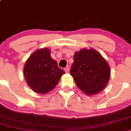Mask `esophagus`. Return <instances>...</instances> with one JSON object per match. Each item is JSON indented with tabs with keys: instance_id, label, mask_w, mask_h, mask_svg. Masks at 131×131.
Here are the masks:
<instances>
[{
	"instance_id": "obj_1",
	"label": "esophagus",
	"mask_w": 131,
	"mask_h": 131,
	"mask_svg": "<svg viewBox=\"0 0 131 131\" xmlns=\"http://www.w3.org/2000/svg\"><path fill=\"white\" fill-rule=\"evenodd\" d=\"M64 71H65V73H68L69 71H70V67H67L64 68Z\"/></svg>"
}]
</instances>
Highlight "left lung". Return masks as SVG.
<instances>
[{"instance_id": "obj_1", "label": "left lung", "mask_w": 131, "mask_h": 131, "mask_svg": "<svg viewBox=\"0 0 131 131\" xmlns=\"http://www.w3.org/2000/svg\"><path fill=\"white\" fill-rule=\"evenodd\" d=\"M70 74L78 88L91 95L98 94L107 84L110 68L97 50L83 49L75 53Z\"/></svg>"}]
</instances>
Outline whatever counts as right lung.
Here are the masks:
<instances>
[{"instance_id":"add662e5","label":"right lung","mask_w":131,"mask_h":131,"mask_svg":"<svg viewBox=\"0 0 131 131\" xmlns=\"http://www.w3.org/2000/svg\"><path fill=\"white\" fill-rule=\"evenodd\" d=\"M65 72L58 67L47 48L39 49L27 60L24 76L27 84L38 94H46L56 86Z\"/></svg>"}]
</instances>
